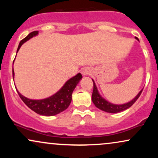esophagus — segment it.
<instances>
[{
	"mask_svg": "<svg viewBox=\"0 0 158 158\" xmlns=\"http://www.w3.org/2000/svg\"><path fill=\"white\" fill-rule=\"evenodd\" d=\"M90 73V71L88 68H83L82 70H81V74H82L83 76L88 75V74H89Z\"/></svg>",
	"mask_w": 158,
	"mask_h": 158,
	"instance_id": "esophagus-1",
	"label": "esophagus"
}]
</instances>
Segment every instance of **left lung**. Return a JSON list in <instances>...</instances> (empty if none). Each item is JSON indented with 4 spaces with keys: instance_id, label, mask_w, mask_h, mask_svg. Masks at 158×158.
Instances as JSON below:
<instances>
[{
    "instance_id": "obj_1",
    "label": "left lung",
    "mask_w": 158,
    "mask_h": 158,
    "mask_svg": "<svg viewBox=\"0 0 158 158\" xmlns=\"http://www.w3.org/2000/svg\"><path fill=\"white\" fill-rule=\"evenodd\" d=\"M138 40V39H137ZM93 80V79H92ZM94 83V90H93V94H92V101H93L94 104L95 105V106L99 109L103 110V111L108 112V113H118V112L123 111V110L128 109V108H130L132 105L135 103L136 101L137 100V99L139 97L141 93H142L143 89L139 92L136 97L132 99L130 102L125 103V104L122 105H116L113 104V103H110L109 102L105 99L104 98L102 97V96L100 95L98 91L97 86H96L95 82L93 80Z\"/></svg>"
}]
</instances>
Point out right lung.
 Here are the masks:
<instances>
[{
  "instance_id": "1",
  "label": "right lung",
  "mask_w": 158,
  "mask_h": 158,
  "mask_svg": "<svg viewBox=\"0 0 158 158\" xmlns=\"http://www.w3.org/2000/svg\"><path fill=\"white\" fill-rule=\"evenodd\" d=\"M39 34V31H33L30 32L26 38L20 41L17 52L19 50L23 43L26 42L29 39ZM14 63V61H13ZM14 70H12V77L14 79ZM82 78L81 73H78L75 77L70 78L69 80L65 82L62 88L55 94L51 97L43 99H30L23 97L17 90L20 98L27 105L30 109L35 111V113L43 116H54L56 114L64 111L68 108L72 100V94L77 87L78 83Z\"/></svg>"
}]
</instances>
